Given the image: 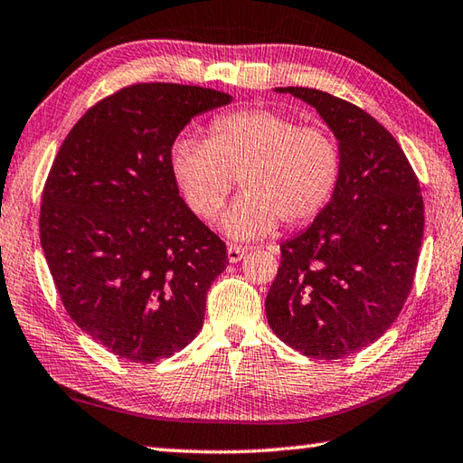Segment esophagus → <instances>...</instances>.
I'll return each instance as SVG.
<instances>
[{
    "instance_id": "1",
    "label": "esophagus",
    "mask_w": 463,
    "mask_h": 463,
    "mask_svg": "<svg viewBox=\"0 0 463 463\" xmlns=\"http://www.w3.org/2000/svg\"><path fill=\"white\" fill-rule=\"evenodd\" d=\"M226 252H229V260L231 262H239L244 255H247V247H241V244H229V249H226Z\"/></svg>"
}]
</instances>
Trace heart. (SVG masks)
I'll return each instance as SVG.
<instances>
[{
	"label": "heart",
	"mask_w": 463,
	"mask_h": 463,
	"mask_svg": "<svg viewBox=\"0 0 463 463\" xmlns=\"http://www.w3.org/2000/svg\"><path fill=\"white\" fill-rule=\"evenodd\" d=\"M170 170L190 211L213 221L234 183L244 193L222 216L237 241L267 237L279 221L301 226L317 219L339 186L343 154L325 126L269 110L216 116L206 140L183 136L170 152Z\"/></svg>",
	"instance_id": "b5f03b06"
}]
</instances>
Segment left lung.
<instances>
[{
	"label": "left lung",
	"mask_w": 463,
	"mask_h": 463,
	"mask_svg": "<svg viewBox=\"0 0 463 463\" xmlns=\"http://www.w3.org/2000/svg\"><path fill=\"white\" fill-rule=\"evenodd\" d=\"M277 92L321 114L343 170L325 211L280 244L267 319L303 355L341 359L382 337L411 291L423 239L420 180L393 136L359 106L313 88Z\"/></svg>",
	"instance_id": "8db88e82"
}]
</instances>
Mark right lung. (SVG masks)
<instances>
[{"instance_id": "1", "label": "right lung", "mask_w": 463, "mask_h": 463, "mask_svg": "<svg viewBox=\"0 0 463 463\" xmlns=\"http://www.w3.org/2000/svg\"><path fill=\"white\" fill-rule=\"evenodd\" d=\"M231 96L132 84L94 104L61 142L40 208V239L78 327L132 364L184 349L203 329L226 244L178 194L170 152L196 114Z\"/></svg>"}]
</instances>
